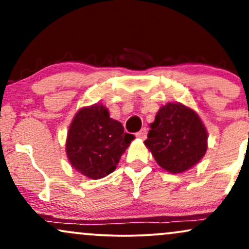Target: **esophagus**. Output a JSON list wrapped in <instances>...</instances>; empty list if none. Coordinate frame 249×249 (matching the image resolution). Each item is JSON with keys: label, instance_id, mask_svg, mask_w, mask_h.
<instances>
[{"label": "esophagus", "instance_id": "esophagus-1", "mask_svg": "<svg viewBox=\"0 0 249 249\" xmlns=\"http://www.w3.org/2000/svg\"><path fill=\"white\" fill-rule=\"evenodd\" d=\"M136 136H137V138H139V139H145V138H146V128H145V127L142 128V130L139 131V132L137 133Z\"/></svg>", "mask_w": 249, "mask_h": 249}]
</instances>
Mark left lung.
<instances>
[{
	"label": "left lung",
	"instance_id": "obj_1",
	"mask_svg": "<svg viewBox=\"0 0 249 249\" xmlns=\"http://www.w3.org/2000/svg\"><path fill=\"white\" fill-rule=\"evenodd\" d=\"M150 127L144 144L157 164L167 172H186L206 153V127L198 113L181 103L161 107Z\"/></svg>",
	"mask_w": 249,
	"mask_h": 249
}]
</instances>
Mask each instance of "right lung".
<instances>
[{
  "instance_id": "right-lung-1",
  "label": "right lung",
  "mask_w": 249,
  "mask_h": 249,
  "mask_svg": "<svg viewBox=\"0 0 249 249\" xmlns=\"http://www.w3.org/2000/svg\"><path fill=\"white\" fill-rule=\"evenodd\" d=\"M134 139L124 132L121 122L110 118L101 103L82 107L68 131L65 152L77 172L102 179L116 170L122 154Z\"/></svg>"
}]
</instances>
